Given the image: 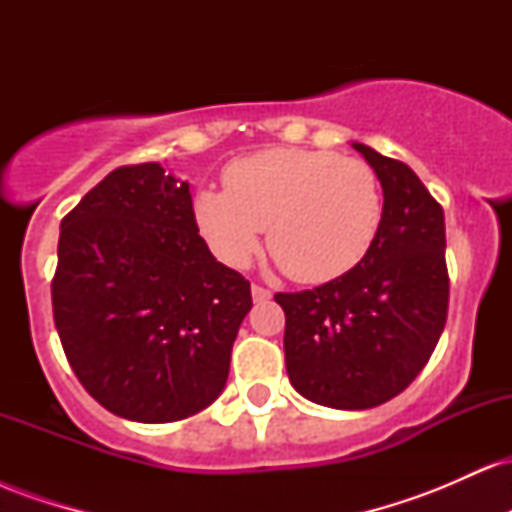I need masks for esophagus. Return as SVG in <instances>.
<instances>
[{"mask_svg": "<svg viewBox=\"0 0 512 512\" xmlns=\"http://www.w3.org/2000/svg\"><path fill=\"white\" fill-rule=\"evenodd\" d=\"M269 298H272V291L264 289V286H260V284H252V301L264 303V301H269Z\"/></svg>", "mask_w": 512, "mask_h": 512, "instance_id": "34e87169", "label": "esophagus"}]
</instances>
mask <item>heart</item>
<instances>
[{
  "label": "heart",
  "mask_w": 512,
  "mask_h": 512,
  "mask_svg": "<svg viewBox=\"0 0 512 512\" xmlns=\"http://www.w3.org/2000/svg\"><path fill=\"white\" fill-rule=\"evenodd\" d=\"M383 187L373 166L325 149H267L223 170V192L202 190L195 219L211 250L248 267L267 245L281 272L322 284L354 269L383 226Z\"/></svg>",
  "instance_id": "1"
}]
</instances>
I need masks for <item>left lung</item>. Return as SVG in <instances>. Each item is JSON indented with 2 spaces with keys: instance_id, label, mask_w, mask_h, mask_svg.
I'll use <instances>...</instances> for the list:
<instances>
[{
  "instance_id": "1",
  "label": "left lung",
  "mask_w": 512,
  "mask_h": 512,
  "mask_svg": "<svg viewBox=\"0 0 512 512\" xmlns=\"http://www.w3.org/2000/svg\"><path fill=\"white\" fill-rule=\"evenodd\" d=\"M378 173L385 214L354 269L310 291L276 293L291 385L332 409H370L407 390L448 317L445 216L407 163L354 144Z\"/></svg>"
}]
</instances>
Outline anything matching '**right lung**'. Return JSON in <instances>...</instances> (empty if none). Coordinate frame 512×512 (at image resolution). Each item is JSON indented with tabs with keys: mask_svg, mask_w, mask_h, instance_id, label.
<instances>
[{
	"mask_svg": "<svg viewBox=\"0 0 512 512\" xmlns=\"http://www.w3.org/2000/svg\"><path fill=\"white\" fill-rule=\"evenodd\" d=\"M250 281L199 236L187 182L158 163L108 173L60 223L52 315L86 392L168 424L221 395Z\"/></svg>",
	"mask_w": 512,
	"mask_h": 512,
	"instance_id": "obj_1",
	"label": "right lung"
}]
</instances>
